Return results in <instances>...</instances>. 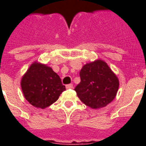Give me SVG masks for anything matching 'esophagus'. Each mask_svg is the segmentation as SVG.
Wrapping results in <instances>:
<instances>
[{"instance_id":"1","label":"esophagus","mask_w":146,"mask_h":146,"mask_svg":"<svg viewBox=\"0 0 146 146\" xmlns=\"http://www.w3.org/2000/svg\"><path fill=\"white\" fill-rule=\"evenodd\" d=\"M73 85L72 84H68V85H66V89L67 90H69V89H73Z\"/></svg>"}]
</instances>
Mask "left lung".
Returning <instances> with one entry per match:
<instances>
[{"label": "left lung", "mask_w": 146, "mask_h": 146, "mask_svg": "<svg viewBox=\"0 0 146 146\" xmlns=\"http://www.w3.org/2000/svg\"><path fill=\"white\" fill-rule=\"evenodd\" d=\"M81 82L75 88L79 99L92 109L105 107L115 99L119 80L101 59L87 63L80 71Z\"/></svg>", "instance_id": "8db88e82"}]
</instances>
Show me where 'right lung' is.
<instances>
[{
  "instance_id": "1",
  "label": "right lung",
  "mask_w": 146,
  "mask_h": 146,
  "mask_svg": "<svg viewBox=\"0 0 146 146\" xmlns=\"http://www.w3.org/2000/svg\"><path fill=\"white\" fill-rule=\"evenodd\" d=\"M21 89L29 104L36 108H47L57 101L65 86L60 77L47 64L35 62L21 78Z\"/></svg>"
}]
</instances>
